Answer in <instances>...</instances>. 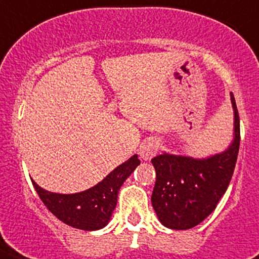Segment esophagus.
I'll return each mask as SVG.
<instances>
[{
	"instance_id": "obj_1",
	"label": "esophagus",
	"mask_w": 259,
	"mask_h": 259,
	"mask_svg": "<svg viewBox=\"0 0 259 259\" xmlns=\"http://www.w3.org/2000/svg\"><path fill=\"white\" fill-rule=\"evenodd\" d=\"M158 150V142L153 138H149V140H145V141L142 142L141 146H140V149H138V154H140V157L144 160V161H149L150 158L156 156Z\"/></svg>"
}]
</instances>
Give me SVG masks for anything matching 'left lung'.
Segmentation results:
<instances>
[{
	"instance_id": "1",
	"label": "left lung",
	"mask_w": 259,
	"mask_h": 259,
	"mask_svg": "<svg viewBox=\"0 0 259 259\" xmlns=\"http://www.w3.org/2000/svg\"><path fill=\"white\" fill-rule=\"evenodd\" d=\"M234 140L229 149L207 158L162 153L152 158L156 184L152 205L158 221L172 230H188L204 221L225 195L237 164L241 130L234 95Z\"/></svg>"
}]
</instances>
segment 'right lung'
<instances>
[{"label": "right lung", "instance_id": "right-lung-1", "mask_svg": "<svg viewBox=\"0 0 259 259\" xmlns=\"http://www.w3.org/2000/svg\"><path fill=\"white\" fill-rule=\"evenodd\" d=\"M138 165L140 160L137 154H134L93 188L70 195L50 192L38 187L34 181L32 183L42 203L59 221L74 229L94 231L103 229L109 223L117 205L121 185Z\"/></svg>", "mask_w": 259, "mask_h": 259}]
</instances>
